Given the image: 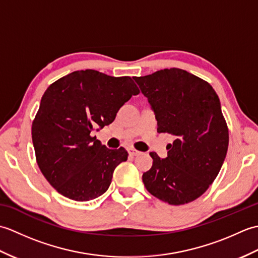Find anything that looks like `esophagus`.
I'll use <instances>...</instances> for the list:
<instances>
[{"label": "esophagus", "mask_w": 258, "mask_h": 258, "mask_svg": "<svg viewBox=\"0 0 258 258\" xmlns=\"http://www.w3.org/2000/svg\"><path fill=\"white\" fill-rule=\"evenodd\" d=\"M128 153H130V155H132V156H136V155L140 154L139 151L132 149V147H131V149H128Z\"/></svg>", "instance_id": "obj_1"}]
</instances>
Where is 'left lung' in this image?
I'll list each match as a JSON object with an SVG mask.
<instances>
[{"label": "left lung", "mask_w": 258, "mask_h": 258, "mask_svg": "<svg viewBox=\"0 0 258 258\" xmlns=\"http://www.w3.org/2000/svg\"><path fill=\"white\" fill-rule=\"evenodd\" d=\"M157 120V132L175 136L167 157L152 152L143 174L150 193L169 205L187 204L210 187L228 149V130L213 87L179 69L134 78Z\"/></svg>", "instance_id": "obj_1"}]
</instances>
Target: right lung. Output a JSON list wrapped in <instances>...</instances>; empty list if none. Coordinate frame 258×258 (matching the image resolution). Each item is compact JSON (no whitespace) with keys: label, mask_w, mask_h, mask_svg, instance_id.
I'll list each match as a JSON object with an SVG mask.
<instances>
[{"label":"right lung","mask_w":258,"mask_h":258,"mask_svg":"<svg viewBox=\"0 0 258 258\" xmlns=\"http://www.w3.org/2000/svg\"><path fill=\"white\" fill-rule=\"evenodd\" d=\"M140 93L130 76L76 71L54 82L42 96L32 141L42 174L59 194L76 202L108 189L114 169L127 160L123 147L109 150L95 136Z\"/></svg>","instance_id":"add662e5"}]
</instances>
